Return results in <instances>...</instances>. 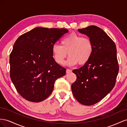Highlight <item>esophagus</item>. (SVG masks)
<instances>
[{
    "mask_svg": "<svg viewBox=\"0 0 127 127\" xmlns=\"http://www.w3.org/2000/svg\"><path fill=\"white\" fill-rule=\"evenodd\" d=\"M71 72H72V70H70V69H68V68H67L66 70V73H71Z\"/></svg>",
    "mask_w": 127,
    "mask_h": 127,
    "instance_id": "esophagus-1",
    "label": "esophagus"
}]
</instances>
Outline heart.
I'll list each match as a JSON object with an SVG mask.
<instances>
[{"mask_svg":"<svg viewBox=\"0 0 127 127\" xmlns=\"http://www.w3.org/2000/svg\"><path fill=\"white\" fill-rule=\"evenodd\" d=\"M61 44H55L52 47L54 59L58 64H63L67 54L70 56L67 63L70 65L78 63L79 65H85L91 59L94 47L88 38L72 33L62 40Z\"/></svg>","mask_w":127,"mask_h":127,"instance_id":"heart-1","label":"heart"}]
</instances>
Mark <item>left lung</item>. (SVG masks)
Segmentation results:
<instances>
[{
    "instance_id": "left-lung-1",
    "label": "left lung",
    "mask_w": 127,
    "mask_h": 127,
    "mask_svg": "<svg viewBox=\"0 0 127 127\" xmlns=\"http://www.w3.org/2000/svg\"><path fill=\"white\" fill-rule=\"evenodd\" d=\"M78 31L91 40L94 52L88 63L72 71L77 79L71 89L80 103L92 105L104 98L115 85L119 72L117 48L114 42L99 27L91 25Z\"/></svg>"
}]
</instances>
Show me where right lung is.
I'll return each instance as SVG.
<instances>
[{
	"mask_svg": "<svg viewBox=\"0 0 127 127\" xmlns=\"http://www.w3.org/2000/svg\"><path fill=\"white\" fill-rule=\"evenodd\" d=\"M68 32L65 29L37 27L17 38L9 56L10 77L17 92L32 102L45 100L66 68L53 58L52 47Z\"/></svg>",
	"mask_w": 127,
	"mask_h": 127,
	"instance_id": "right-lung-1",
	"label": "right lung"
}]
</instances>
